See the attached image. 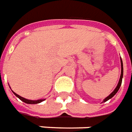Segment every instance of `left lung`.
I'll return each mask as SVG.
<instances>
[{"instance_id": "left-lung-1", "label": "left lung", "mask_w": 132, "mask_h": 132, "mask_svg": "<svg viewBox=\"0 0 132 132\" xmlns=\"http://www.w3.org/2000/svg\"><path fill=\"white\" fill-rule=\"evenodd\" d=\"M121 76H120V79H119V83L118 85H117V87L115 88V89L114 90V91L111 93V94H109V96L107 97H106L104 100V102H106L107 100H109V99H111V98L112 97H114V95H115V94L118 92V90L119 89V88H120V86H121V82H122V77H123V62H122V60H121Z\"/></svg>"}]
</instances>
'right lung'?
<instances>
[{
  "mask_svg": "<svg viewBox=\"0 0 132 132\" xmlns=\"http://www.w3.org/2000/svg\"><path fill=\"white\" fill-rule=\"evenodd\" d=\"M13 92L14 94H15L16 97H18L19 98L20 100H22L23 102H26V103L27 104H38L45 100V99H43V100H27V99H25V98L20 97V96H19L18 94H17L16 93H15L14 92Z\"/></svg>",
  "mask_w": 132,
  "mask_h": 132,
  "instance_id": "add662e5",
  "label": "right lung"
}]
</instances>
